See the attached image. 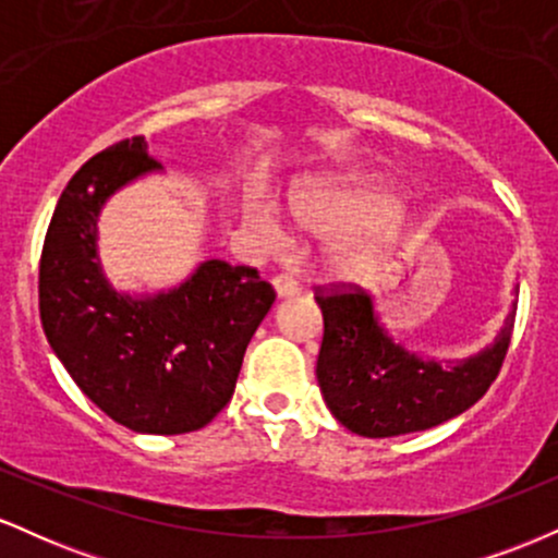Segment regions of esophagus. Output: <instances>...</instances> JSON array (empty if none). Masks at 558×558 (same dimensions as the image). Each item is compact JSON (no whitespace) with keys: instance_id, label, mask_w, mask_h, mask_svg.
I'll return each mask as SVG.
<instances>
[{"instance_id":"34e87169","label":"esophagus","mask_w":558,"mask_h":558,"mask_svg":"<svg viewBox=\"0 0 558 558\" xmlns=\"http://www.w3.org/2000/svg\"><path fill=\"white\" fill-rule=\"evenodd\" d=\"M272 288H275V296L288 299V296H293V293L299 291V283L291 278V275H275Z\"/></svg>"}]
</instances>
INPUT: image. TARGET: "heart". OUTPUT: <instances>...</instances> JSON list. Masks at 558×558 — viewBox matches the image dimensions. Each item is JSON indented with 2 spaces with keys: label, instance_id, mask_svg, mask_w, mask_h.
<instances>
[{
  "label": "heart",
  "instance_id": "1",
  "mask_svg": "<svg viewBox=\"0 0 558 558\" xmlns=\"http://www.w3.org/2000/svg\"><path fill=\"white\" fill-rule=\"evenodd\" d=\"M291 217L304 230L337 235L325 252V267L345 283H377L414 235V217L399 191L383 178H345L312 183L288 198ZM243 217L257 233L278 235L280 220L259 198H246Z\"/></svg>",
  "mask_w": 558,
  "mask_h": 558
}]
</instances>
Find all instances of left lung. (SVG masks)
Instances as JSON below:
<instances>
[{
	"instance_id": "1",
	"label": "left lung",
	"mask_w": 558,
	"mask_h": 558,
	"mask_svg": "<svg viewBox=\"0 0 558 558\" xmlns=\"http://www.w3.org/2000/svg\"><path fill=\"white\" fill-rule=\"evenodd\" d=\"M317 306L325 323L319 393L332 417L362 438L430 430L466 412L496 380L517 315L511 301L493 343L464 360H438L396 338L367 293L317 296Z\"/></svg>"
}]
</instances>
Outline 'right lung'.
Wrapping results in <instances>:
<instances>
[{
	"label": "right lung",
	"instance_id": "obj_1",
	"mask_svg": "<svg viewBox=\"0 0 558 558\" xmlns=\"http://www.w3.org/2000/svg\"><path fill=\"white\" fill-rule=\"evenodd\" d=\"M162 175L146 141H120L70 178L49 222L38 310L54 356L107 417L133 433L198 430L230 401L275 293L257 270L198 262L181 283L123 291L99 257L107 202Z\"/></svg>",
	"mask_w": 558,
	"mask_h": 558
}]
</instances>
